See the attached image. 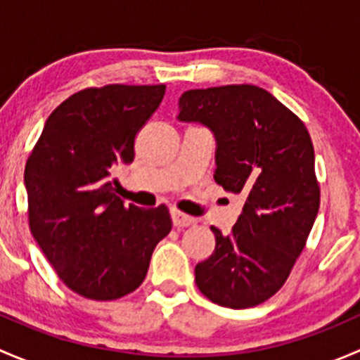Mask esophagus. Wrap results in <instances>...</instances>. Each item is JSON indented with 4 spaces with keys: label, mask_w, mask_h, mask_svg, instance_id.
<instances>
[{
    "label": "esophagus",
    "mask_w": 360,
    "mask_h": 360,
    "mask_svg": "<svg viewBox=\"0 0 360 360\" xmlns=\"http://www.w3.org/2000/svg\"><path fill=\"white\" fill-rule=\"evenodd\" d=\"M170 217H172V223L176 228H186L195 224V217L188 216V214L181 212L177 209H170Z\"/></svg>",
    "instance_id": "obj_1"
}]
</instances>
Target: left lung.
Segmentation results:
<instances>
[{
	"label": "left lung",
	"mask_w": 360,
	"mask_h": 360,
	"mask_svg": "<svg viewBox=\"0 0 360 360\" xmlns=\"http://www.w3.org/2000/svg\"><path fill=\"white\" fill-rule=\"evenodd\" d=\"M177 106L179 122L212 132L214 181L245 197L230 235L210 228L216 249L195 266V282L221 307H256L288 281L317 217L321 190L310 134L256 85L186 90Z\"/></svg>",
	"instance_id": "1"
}]
</instances>
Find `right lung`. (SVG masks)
Wrapping results in <instances>:
<instances>
[{
	"mask_svg": "<svg viewBox=\"0 0 360 360\" xmlns=\"http://www.w3.org/2000/svg\"><path fill=\"white\" fill-rule=\"evenodd\" d=\"M165 85H108L53 110L25 163L32 237L60 281L89 300H118L143 284L172 228L169 209L125 205L111 170L134 160V139Z\"/></svg>",
	"mask_w": 360,
	"mask_h": 360,
	"instance_id": "right-lung-1",
	"label": "right lung"
}]
</instances>
